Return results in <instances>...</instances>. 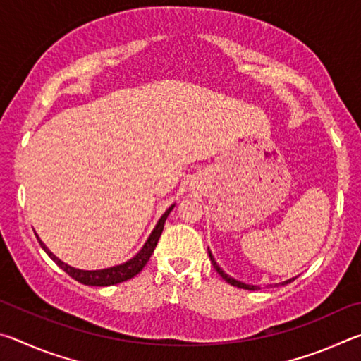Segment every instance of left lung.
<instances>
[{"label": "left lung", "mask_w": 361, "mask_h": 361, "mask_svg": "<svg viewBox=\"0 0 361 361\" xmlns=\"http://www.w3.org/2000/svg\"><path fill=\"white\" fill-rule=\"evenodd\" d=\"M209 256H210V261H212L213 267H215V271L219 274V276H221V277L226 280V282L231 283V285H234V286H237V288H243V290H259L258 286H255V285H247V283H242V282H239V280H235V279L229 277L228 274H226V272L223 271V269L216 264V261H215V258H213V255H212L210 250H209ZM293 280H295V279H290V280H286V282H283L282 285H285V283H290V282H293Z\"/></svg>", "instance_id": "left-lung-1"}]
</instances>
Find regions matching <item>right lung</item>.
<instances>
[{"mask_svg": "<svg viewBox=\"0 0 361 361\" xmlns=\"http://www.w3.org/2000/svg\"><path fill=\"white\" fill-rule=\"evenodd\" d=\"M173 207H169L166 210V213L161 216L159 219L156 228L152 229L151 235L148 237V240L145 242L143 248L140 250V252L133 256L132 259L122 262L119 266H113V267H106V269H100V271H82V269H76V267H71L68 264H65L63 261H60L56 255H54L51 250H49L44 243L41 242V239L38 235H36V239H38L39 245L42 247V250L51 256V259H54V262H57V266L60 269H63V271L68 274L70 277H73L75 280H78L79 283H84V285H90V286H109V285H116V283H121V282H126V280H129L132 277H135L137 274L142 271V269L146 266V262L149 261L152 252H154V248L157 245V240L159 237L162 234V229H164V223H166V219L169 216V213L173 210Z\"/></svg>", "mask_w": 361, "mask_h": 361, "instance_id": "obj_1", "label": "right lung"}]
</instances>
